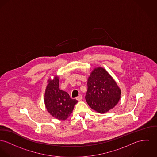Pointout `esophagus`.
<instances>
[{
	"label": "esophagus",
	"instance_id": "34e87169",
	"mask_svg": "<svg viewBox=\"0 0 157 157\" xmlns=\"http://www.w3.org/2000/svg\"><path fill=\"white\" fill-rule=\"evenodd\" d=\"M82 96L81 95V94H79L78 96L76 98V99L77 100H78V101H80V100H81L82 99Z\"/></svg>",
	"mask_w": 157,
	"mask_h": 157
}]
</instances>
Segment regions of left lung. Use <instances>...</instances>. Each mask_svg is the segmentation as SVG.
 <instances>
[{"label": "left lung", "mask_w": 157, "mask_h": 157, "mask_svg": "<svg viewBox=\"0 0 157 157\" xmlns=\"http://www.w3.org/2000/svg\"><path fill=\"white\" fill-rule=\"evenodd\" d=\"M85 96L89 106L100 113L113 108L121 98L120 88L104 68H94L87 80Z\"/></svg>", "instance_id": "left-lung-1"}]
</instances>
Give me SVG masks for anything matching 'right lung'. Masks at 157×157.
Returning a JSON list of instances; mask_svg holds the SVG:
<instances>
[{"label": "right lung", "instance_id": "right-lung-1", "mask_svg": "<svg viewBox=\"0 0 157 157\" xmlns=\"http://www.w3.org/2000/svg\"><path fill=\"white\" fill-rule=\"evenodd\" d=\"M44 103L47 111L54 118L59 120H66L72 113L74 106L78 103L69 94L59 88V77L54 75L47 81Z\"/></svg>", "mask_w": 157, "mask_h": 157}]
</instances>
